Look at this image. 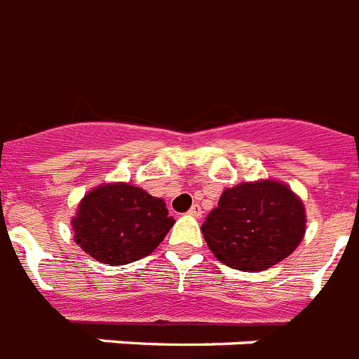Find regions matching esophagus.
Here are the masks:
<instances>
[{
  "label": "esophagus",
  "mask_w": 359,
  "mask_h": 359,
  "mask_svg": "<svg viewBox=\"0 0 359 359\" xmlns=\"http://www.w3.org/2000/svg\"><path fill=\"white\" fill-rule=\"evenodd\" d=\"M188 214L194 216V218H201V207H199V205H194V207L188 210Z\"/></svg>",
  "instance_id": "obj_1"
}]
</instances>
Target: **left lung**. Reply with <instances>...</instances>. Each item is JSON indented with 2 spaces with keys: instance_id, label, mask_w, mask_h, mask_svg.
Masks as SVG:
<instances>
[{
  "instance_id": "left-lung-1",
  "label": "left lung",
  "mask_w": 359,
  "mask_h": 359,
  "mask_svg": "<svg viewBox=\"0 0 359 359\" xmlns=\"http://www.w3.org/2000/svg\"><path fill=\"white\" fill-rule=\"evenodd\" d=\"M218 261L259 272L292 253L306 235V207L279 180L242 182L224 190L201 227Z\"/></svg>"
}]
</instances>
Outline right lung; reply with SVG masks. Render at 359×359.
<instances>
[{"label":"right lung","instance_id":"right-lung-1","mask_svg":"<svg viewBox=\"0 0 359 359\" xmlns=\"http://www.w3.org/2000/svg\"><path fill=\"white\" fill-rule=\"evenodd\" d=\"M74 242L102 264H128L151 255L175 219L165 201L130 182H106L87 191L72 218Z\"/></svg>","mask_w":359,"mask_h":359}]
</instances>
